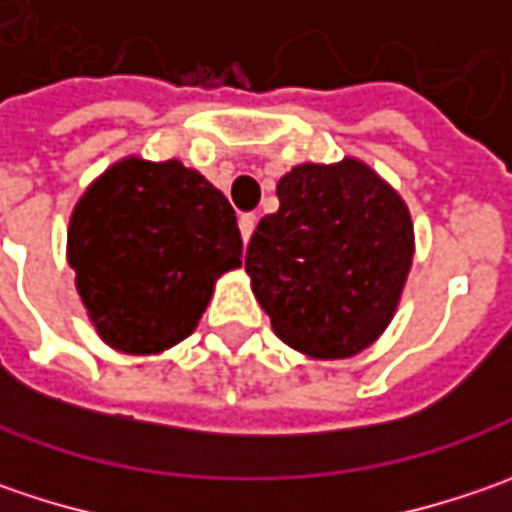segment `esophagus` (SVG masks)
I'll return each mask as SVG.
<instances>
[{
  "label": "esophagus",
  "instance_id": "esophagus-1",
  "mask_svg": "<svg viewBox=\"0 0 512 512\" xmlns=\"http://www.w3.org/2000/svg\"><path fill=\"white\" fill-rule=\"evenodd\" d=\"M237 223H240V234H243V240H249L257 226V214H252V212L240 214V220H237Z\"/></svg>",
  "mask_w": 512,
  "mask_h": 512
}]
</instances>
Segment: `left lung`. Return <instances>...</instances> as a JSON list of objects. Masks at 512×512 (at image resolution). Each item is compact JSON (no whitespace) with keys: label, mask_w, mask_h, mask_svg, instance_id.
I'll list each match as a JSON object with an SVG mask.
<instances>
[{"label":"left lung","mask_w":512,"mask_h":512,"mask_svg":"<svg viewBox=\"0 0 512 512\" xmlns=\"http://www.w3.org/2000/svg\"><path fill=\"white\" fill-rule=\"evenodd\" d=\"M257 223L246 272L272 329L309 358H349L392 321L412 266V220L398 191L352 157L303 163Z\"/></svg>","instance_id":"8db88e82"}]
</instances>
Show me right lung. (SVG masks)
<instances>
[{
	"instance_id": "right-lung-1",
	"label": "right lung",
	"mask_w": 512,
	"mask_h": 512,
	"mask_svg": "<svg viewBox=\"0 0 512 512\" xmlns=\"http://www.w3.org/2000/svg\"><path fill=\"white\" fill-rule=\"evenodd\" d=\"M243 240L229 200L177 160L128 157L79 197L68 226L77 292L105 344L154 355L189 338Z\"/></svg>"
}]
</instances>
